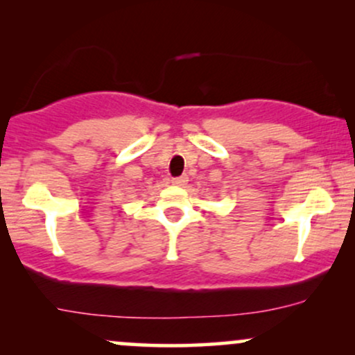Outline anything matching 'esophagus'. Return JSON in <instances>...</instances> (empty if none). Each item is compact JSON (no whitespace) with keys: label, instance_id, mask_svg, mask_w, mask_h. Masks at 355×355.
Wrapping results in <instances>:
<instances>
[{"label":"esophagus","instance_id":"1","mask_svg":"<svg viewBox=\"0 0 355 355\" xmlns=\"http://www.w3.org/2000/svg\"><path fill=\"white\" fill-rule=\"evenodd\" d=\"M187 182H189V177H187V175H182V177L172 178V183H173V185H177V187H183Z\"/></svg>","mask_w":355,"mask_h":355}]
</instances>
